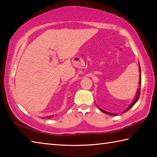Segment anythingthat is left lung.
Returning <instances> with one entry per match:
<instances>
[{"label": "left lung", "mask_w": 157, "mask_h": 157, "mask_svg": "<svg viewBox=\"0 0 157 157\" xmlns=\"http://www.w3.org/2000/svg\"><path fill=\"white\" fill-rule=\"evenodd\" d=\"M139 71H140V81H139V84H140V86L141 85V69H140V63H139ZM140 88H139L138 89V91H137V95L136 96V98H135V99H134V102H133L131 105H130L128 108H127V109L125 110V111L123 112V113H125V112H127L128 111V110L132 107V106L134 105L135 103L137 102L138 101V99H139V97H140ZM98 109L101 110V111H102V112H103V113H106V114H108V115H117V114H115V113H109V112H106V111H104V110H102V109H100L99 107H98Z\"/></svg>", "instance_id": "8db88e82"}]
</instances>
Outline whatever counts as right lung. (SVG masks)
Listing matches in <instances>:
<instances>
[{
	"mask_svg": "<svg viewBox=\"0 0 157 157\" xmlns=\"http://www.w3.org/2000/svg\"><path fill=\"white\" fill-rule=\"evenodd\" d=\"M52 117H53V116H51H51H50V117H47V118H49V119H50V118H52Z\"/></svg>",
	"mask_w": 157,
	"mask_h": 157,
	"instance_id": "add662e5",
	"label": "right lung"
}]
</instances>
